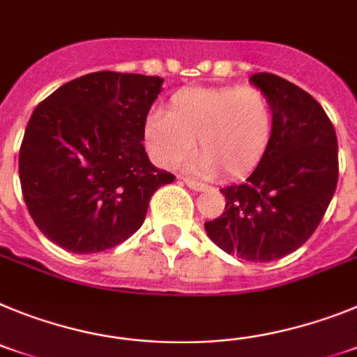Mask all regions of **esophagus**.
<instances>
[{
	"mask_svg": "<svg viewBox=\"0 0 357 357\" xmlns=\"http://www.w3.org/2000/svg\"><path fill=\"white\" fill-rule=\"evenodd\" d=\"M183 183L187 185L188 188H192V190H206V185H203L201 181H196V179H190V178H183Z\"/></svg>",
	"mask_w": 357,
	"mask_h": 357,
	"instance_id": "34e87169",
	"label": "esophagus"
}]
</instances>
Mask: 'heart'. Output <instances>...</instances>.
I'll return each mask as SVG.
<instances>
[{
  "instance_id": "obj_1",
  "label": "heart",
  "mask_w": 357,
  "mask_h": 357,
  "mask_svg": "<svg viewBox=\"0 0 357 357\" xmlns=\"http://www.w3.org/2000/svg\"><path fill=\"white\" fill-rule=\"evenodd\" d=\"M275 109L255 86L185 88L144 127V144L158 167L172 169L197 149L192 169L201 176L238 178L268 153Z\"/></svg>"
}]
</instances>
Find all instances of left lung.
I'll list each match as a JSON object with an SVG mask.
<instances>
[{"mask_svg": "<svg viewBox=\"0 0 357 357\" xmlns=\"http://www.w3.org/2000/svg\"><path fill=\"white\" fill-rule=\"evenodd\" d=\"M250 80L275 109L271 145L246 183L221 188L225 212L204 230L228 255L269 262L298 250L324 219L337 185V138L307 91L273 73Z\"/></svg>", "mask_w": 357, "mask_h": 357, "instance_id": "obj_1", "label": "left lung"}]
</instances>
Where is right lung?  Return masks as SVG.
<instances>
[{
  "instance_id": "add662e5",
  "label": "right lung",
  "mask_w": 357,
  "mask_h": 357,
  "mask_svg": "<svg viewBox=\"0 0 357 357\" xmlns=\"http://www.w3.org/2000/svg\"><path fill=\"white\" fill-rule=\"evenodd\" d=\"M161 77L95 71L33 109L20 149V179L33 222L66 252H105L145 221L149 201L174 176L144 147Z\"/></svg>"
}]
</instances>
